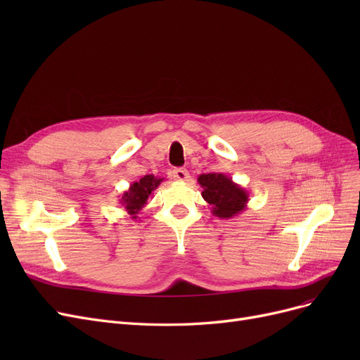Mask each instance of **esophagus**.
I'll use <instances>...</instances> for the list:
<instances>
[{"label":"esophagus","instance_id":"1","mask_svg":"<svg viewBox=\"0 0 360 360\" xmlns=\"http://www.w3.org/2000/svg\"><path fill=\"white\" fill-rule=\"evenodd\" d=\"M172 177L179 180V181H188L189 172H188V169H184V168H176L172 171Z\"/></svg>","mask_w":360,"mask_h":360}]
</instances>
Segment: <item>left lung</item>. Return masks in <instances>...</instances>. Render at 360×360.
Returning <instances> with one entry per match:
<instances>
[{"label": "left lung", "instance_id": "left-lung-1", "mask_svg": "<svg viewBox=\"0 0 360 360\" xmlns=\"http://www.w3.org/2000/svg\"><path fill=\"white\" fill-rule=\"evenodd\" d=\"M198 183L202 188L201 195L204 201L212 205L213 216L230 219L246 210L249 192L240 184L234 183L231 177L222 172H209L201 174Z\"/></svg>", "mask_w": 360, "mask_h": 360}]
</instances>
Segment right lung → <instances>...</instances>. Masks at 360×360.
Listing matches in <instances>:
<instances>
[{"instance_id": "right-lung-1", "label": "right lung", "mask_w": 360, "mask_h": 360, "mask_svg": "<svg viewBox=\"0 0 360 360\" xmlns=\"http://www.w3.org/2000/svg\"><path fill=\"white\" fill-rule=\"evenodd\" d=\"M162 181V177H155L153 174H148V176L141 177L138 181H134L129 186V189L122 195L120 204L123 205V209L127 212V214L132 216V219H136V214L144 209L148 198L159 188V184Z\"/></svg>"}]
</instances>
